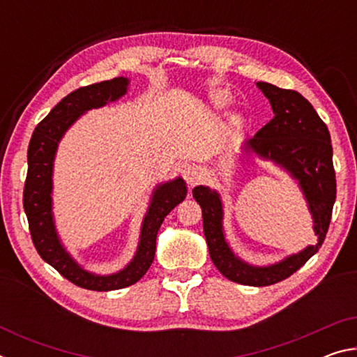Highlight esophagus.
<instances>
[{
	"mask_svg": "<svg viewBox=\"0 0 357 357\" xmlns=\"http://www.w3.org/2000/svg\"><path fill=\"white\" fill-rule=\"evenodd\" d=\"M181 173H183L185 183L189 184V187L198 184V181L202 179V173L195 165H184L181 168Z\"/></svg>",
	"mask_w": 357,
	"mask_h": 357,
	"instance_id": "34e87169",
	"label": "esophagus"
}]
</instances>
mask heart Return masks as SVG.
<instances>
[{
    "label": "heart",
    "instance_id": "b5f03b06",
    "mask_svg": "<svg viewBox=\"0 0 357 357\" xmlns=\"http://www.w3.org/2000/svg\"><path fill=\"white\" fill-rule=\"evenodd\" d=\"M229 100H231V98H229L228 93L220 91V93H215L213 96V102L217 107H225L229 104Z\"/></svg>",
    "mask_w": 357,
    "mask_h": 357
}]
</instances>
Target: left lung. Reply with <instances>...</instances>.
Here are the masks:
<instances>
[{
    "mask_svg": "<svg viewBox=\"0 0 357 357\" xmlns=\"http://www.w3.org/2000/svg\"><path fill=\"white\" fill-rule=\"evenodd\" d=\"M257 86L268 98L274 118L244 143V149L274 162L298 181L309 204L318 243L279 263L252 266L241 259L227 243L219 193L204 185H197L192 193L202 206L204 238L215 268L228 280L241 285L268 287L294 274L321 247L335 202V172L328 126L310 102L293 89H282L266 82H258Z\"/></svg>",
    "mask_w": 357,
    "mask_h": 357,
    "instance_id": "8db88e82",
    "label": "left lung"
}]
</instances>
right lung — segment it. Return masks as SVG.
<instances>
[{"label":"right lung","mask_w":357,"mask_h":357,"mask_svg":"<svg viewBox=\"0 0 357 357\" xmlns=\"http://www.w3.org/2000/svg\"><path fill=\"white\" fill-rule=\"evenodd\" d=\"M128 86L129 78L116 77L72 91L38 124L28 146V173L23 190V208L28 217L29 233L36 250L44 261L53 266L69 282L93 291H112L130 287L146 274L155 255V238L162 222L187 195L183 178L155 187L142 223L140 243L135 257L124 269L114 274L99 275L83 269L61 244L53 219L52 202L53 160L58 144L66 130L83 113L123 98L128 93Z\"/></svg>","instance_id":"1"}]
</instances>
